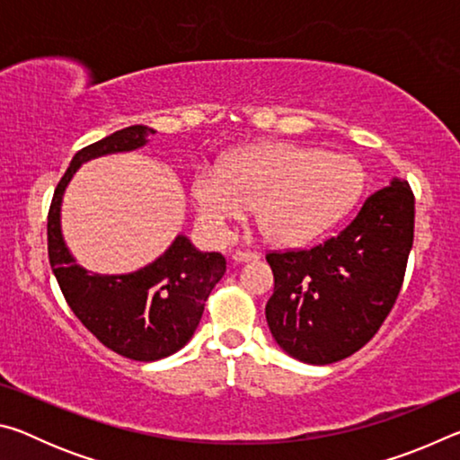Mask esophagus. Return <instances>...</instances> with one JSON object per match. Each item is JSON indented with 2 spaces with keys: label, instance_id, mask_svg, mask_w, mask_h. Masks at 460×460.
I'll list each match as a JSON object with an SVG mask.
<instances>
[{
  "label": "esophagus",
  "instance_id": "1",
  "mask_svg": "<svg viewBox=\"0 0 460 460\" xmlns=\"http://www.w3.org/2000/svg\"><path fill=\"white\" fill-rule=\"evenodd\" d=\"M260 258L258 252H252V249H241V252H235L233 253V260H235L237 263L241 261H255Z\"/></svg>",
  "mask_w": 460,
  "mask_h": 460
}]
</instances>
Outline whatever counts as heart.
Returning a JSON list of instances; mask_svg holds the SVG:
<instances>
[{
  "label": "heart",
  "mask_w": 460,
  "mask_h": 460,
  "mask_svg": "<svg viewBox=\"0 0 460 460\" xmlns=\"http://www.w3.org/2000/svg\"><path fill=\"white\" fill-rule=\"evenodd\" d=\"M363 189L359 162L347 154L294 144H263L233 154L225 166L207 164L192 178L202 229L213 239L255 207L268 237L300 245L332 227Z\"/></svg>",
  "instance_id": "heart-1"
}]
</instances>
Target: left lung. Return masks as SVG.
<instances>
[{
	"label": "left lung",
	"instance_id": "8db88e82",
	"mask_svg": "<svg viewBox=\"0 0 460 460\" xmlns=\"http://www.w3.org/2000/svg\"><path fill=\"white\" fill-rule=\"evenodd\" d=\"M411 243L414 192L394 178L337 235L306 249L268 252L274 294L266 318L278 345L313 365L359 351L398 300Z\"/></svg>",
	"mask_w": 460,
	"mask_h": 460
}]
</instances>
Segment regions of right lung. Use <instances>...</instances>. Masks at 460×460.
I'll use <instances>...</instances> for the list:
<instances>
[{
	"label": "right lung",
	"mask_w": 460,
	"mask_h": 460,
	"mask_svg": "<svg viewBox=\"0 0 460 460\" xmlns=\"http://www.w3.org/2000/svg\"><path fill=\"white\" fill-rule=\"evenodd\" d=\"M152 134L146 126H131L76 152L49 208V260L66 305L99 342L134 361L162 359L189 342L208 294L227 270L225 255L199 252L181 235L160 260L136 274H87L62 241L60 200L84 160L136 150Z\"/></svg>",
	"instance_id": "obj_1"
}]
</instances>
